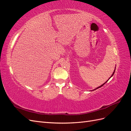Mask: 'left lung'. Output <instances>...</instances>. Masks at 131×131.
Segmentation results:
<instances>
[{
	"label": "left lung",
	"mask_w": 131,
	"mask_h": 131,
	"mask_svg": "<svg viewBox=\"0 0 131 131\" xmlns=\"http://www.w3.org/2000/svg\"><path fill=\"white\" fill-rule=\"evenodd\" d=\"M115 68H116V67H115V70H114V72H113V74L112 75V76H111V77H110V78H109V79H108V80H107V81H106L105 82H104L103 84H102V85L101 86H99V87H98V88H96V89H94V90H92V91H94V90H97V89H99V88H101V87H102V86H103V85H104V84H105V83H106V82L107 81H108V80H109V79H110L111 78H112V77L113 76V75H114V73H115V69H116Z\"/></svg>",
	"instance_id": "left-lung-1"
}]
</instances>
